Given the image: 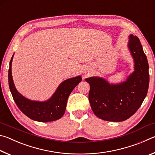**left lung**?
Here are the masks:
<instances>
[{
	"instance_id": "8db88e82",
	"label": "left lung",
	"mask_w": 155,
	"mask_h": 155,
	"mask_svg": "<svg viewBox=\"0 0 155 155\" xmlns=\"http://www.w3.org/2000/svg\"><path fill=\"white\" fill-rule=\"evenodd\" d=\"M128 47L135 60V71L127 81L110 85L103 78L91 77L89 101L97 117L106 121L122 122L129 118L142 104L149 86L148 63L137 36L130 35Z\"/></svg>"
}]
</instances>
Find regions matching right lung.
<instances>
[{
  "label": "right lung",
  "instance_id": "right-lung-1",
  "mask_svg": "<svg viewBox=\"0 0 155 155\" xmlns=\"http://www.w3.org/2000/svg\"><path fill=\"white\" fill-rule=\"evenodd\" d=\"M13 56L9 63L8 73L9 86L13 98L18 108L27 117L35 121L46 122L61 118L65 111L68 96L74 88L82 80L81 77L78 76L64 81L61 83L55 93L48 101L42 103L30 101L18 93L14 86L12 76Z\"/></svg>",
  "mask_w": 155,
  "mask_h": 155
}]
</instances>
